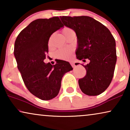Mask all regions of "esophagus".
Returning <instances> with one entry per match:
<instances>
[{
  "label": "esophagus",
  "instance_id": "1",
  "mask_svg": "<svg viewBox=\"0 0 130 130\" xmlns=\"http://www.w3.org/2000/svg\"><path fill=\"white\" fill-rule=\"evenodd\" d=\"M70 64L73 67H76V65H75V64H74V62H70Z\"/></svg>",
  "mask_w": 130,
  "mask_h": 130
}]
</instances>
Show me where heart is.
Segmentation results:
<instances>
[{
	"mask_svg": "<svg viewBox=\"0 0 130 130\" xmlns=\"http://www.w3.org/2000/svg\"><path fill=\"white\" fill-rule=\"evenodd\" d=\"M73 31L70 28L66 27L63 29V34L64 36H66L70 32ZM73 50L71 48H63L58 50L56 51V55L57 57L61 60H69L73 57Z\"/></svg>",
	"mask_w": 130,
	"mask_h": 130,
	"instance_id": "heart-1",
	"label": "heart"
}]
</instances>
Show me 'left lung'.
I'll return each instance as SVG.
<instances>
[{
    "label": "left lung",
    "mask_w": 130,
    "mask_h": 130,
    "mask_svg": "<svg viewBox=\"0 0 130 130\" xmlns=\"http://www.w3.org/2000/svg\"><path fill=\"white\" fill-rule=\"evenodd\" d=\"M64 25L74 30L77 38L76 57L88 58L90 63L82 66L86 74L79 80L83 93L96 96L109 86L117 62L115 41L105 26L87 16L60 17Z\"/></svg>",
    "instance_id": "1"
}]
</instances>
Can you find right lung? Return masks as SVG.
Here are the masks:
<instances>
[{
	"label": "right lung",
	"mask_w": 130,
	"mask_h": 130,
	"mask_svg": "<svg viewBox=\"0 0 130 130\" xmlns=\"http://www.w3.org/2000/svg\"><path fill=\"white\" fill-rule=\"evenodd\" d=\"M58 17L38 19L30 23L16 39L14 56L18 69L28 90L41 100L57 96L66 73L72 70L68 61L58 60L55 65L45 63L50 37L63 27Z\"/></svg>",
	"instance_id": "obj_1"
}]
</instances>
